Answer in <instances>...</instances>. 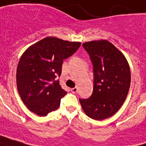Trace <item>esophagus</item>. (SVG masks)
<instances>
[{
	"instance_id": "esophagus-1",
	"label": "esophagus",
	"mask_w": 146,
	"mask_h": 146,
	"mask_svg": "<svg viewBox=\"0 0 146 146\" xmlns=\"http://www.w3.org/2000/svg\"><path fill=\"white\" fill-rule=\"evenodd\" d=\"M71 91H72L73 93H76V92H78V88L77 87L73 88V89H71Z\"/></svg>"
}]
</instances>
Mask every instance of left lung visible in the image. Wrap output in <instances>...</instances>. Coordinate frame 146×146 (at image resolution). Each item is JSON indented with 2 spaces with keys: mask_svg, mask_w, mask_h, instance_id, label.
<instances>
[{
  "mask_svg": "<svg viewBox=\"0 0 146 146\" xmlns=\"http://www.w3.org/2000/svg\"><path fill=\"white\" fill-rule=\"evenodd\" d=\"M93 67V92L80 98L87 116L102 120L113 115L123 104L130 86V70L124 55L106 40L82 44Z\"/></svg>",
  "mask_w": 146,
  "mask_h": 146,
  "instance_id": "obj_1",
  "label": "left lung"
}]
</instances>
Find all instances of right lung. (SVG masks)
I'll use <instances>...</instances> for the list:
<instances>
[{
  "mask_svg": "<svg viewBox=\"0 0 146 146\" xmlns=\"http://www.w3.org/2000/svg\"><path fill=\"white\" fill-rule=\"evenodd\" d=\"M80 42L47 37L30 46L22 55L17 70V89L32 112L44 117L58 108L66 94L57 77L64 60L79 49Z\"/></svg>",
  "mask_w": 146,
  "mask_h": 146,
  "instance_id": "1",
  "label": "right lung"
}]
</instances>
